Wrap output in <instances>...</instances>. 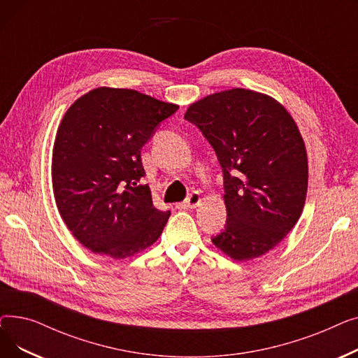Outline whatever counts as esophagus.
Masks as SVG:
<instances>
[{"mask_svg": "<svg viewBox=\"0 0 358 358\" xmlns=\"http://www.w3.org/2000/svg\"><path fill=\"white\" fill-rule=\"evenodd\" d=\"M200 201H201V196H200V193L199 192H193L189 197H187L182 203H180L178 204V208L180 209H187V210H190V209H196L197 206L200 204Z\"/></svg>", "mask_w": 358, "mask_h": 358, "instance_id": "obj_1", "label": "esophagus"}]
</instances>
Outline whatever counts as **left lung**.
I'll list each match as a JSON object with an SVG mask.
<instances>
[{"label":"left lung","mask_w":358,"mask_h":358,"mask_svg":"<svg viewBox=\"0 0 358 358\" xmlns=\"http://www.w3.org/2000/svg\"><path fill=\"white\" fill-rule=\"evenodd\" d=\"M184 119L215 149L227 224L212 242L238 261L264 255L296 224L308 192V157L287 110L266 94L234 88L192 104Z\"/></svg>","instance_id":"obj_1"}]
</instances>
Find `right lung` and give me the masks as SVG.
I'll use <instances>...</instances> for the list:
<instances>
[{"mask_svg": "<svg viewBox=\"0 0 358 358\" xmlns=\"http://www.w3.org/2000/svg\"><path fill=\"white\" fill-rule=\"evenodd\" d=\"M177 110L135 90L100 87L65 113L53 145L55 200L68 229L94 254L131 257L162 234L171 213L138 185L141 149Z\"/></svg>", "mask_w": 358, "mask_h": 358, "instance_id": "right-lung-1", "label": "right lung"}]
</instances>
